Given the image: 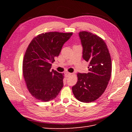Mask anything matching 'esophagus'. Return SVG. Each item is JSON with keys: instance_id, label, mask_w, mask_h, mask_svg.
Returning <instances> with one entry per match:
<instances>
[{"instance_id": "1", "label": "esophagus", "mask_w": 132, "mask_h": 132, "mask_svg": "<svg viewBox=\"0 0 132 132\" xmlns=\"http://www.w3.org/2000/svg\"><path fill=\"white\" fill-rule=\"evenodd\" d=\"M71 75V74L70 73H68V72H65V75L66 77H69V76H70Z\"/></svg>"}]
</instances>
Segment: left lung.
<instances>
[{
	"mask_svg": "<svg viewBox=\"0 0 132 132\" xmlns=\"http://www.w3.org/2000/svg\"><path fill=\"white\" fill-rule=\"evenodd\" d=\"M79 36L82 58L89 63L88 73H78V81L72 87L74 96L82 102L95 101L104 93L112 71L110 54L106 43L97 35L81 31Z\"/></svg>",
	"mask_w": 132,
	"mask_h": 132,
	"instance_id": "1",
	"label": "left lung"
}]
</instances>
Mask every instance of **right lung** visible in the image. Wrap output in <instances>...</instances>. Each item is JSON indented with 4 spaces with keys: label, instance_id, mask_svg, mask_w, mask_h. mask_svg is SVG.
<instances>
[{
    "label": "right lung",
    "instance_id": "1",
    "mask_svg": "<svg viewBox=\"0 0 132 132\" xmlns=\"http://www.w3.org/2000/svg\"><path fill=\"white\" fill-rule=\"evenodd\" d=\"M73 33L50 32L35 37L28 46L22 64L23 75L30 93L42 102L57 96L63 86L64 74L50 70L54 57Z\"/></svg>",
    "mask_w": 132,
    "mask_h": 132
}]
</instances>
